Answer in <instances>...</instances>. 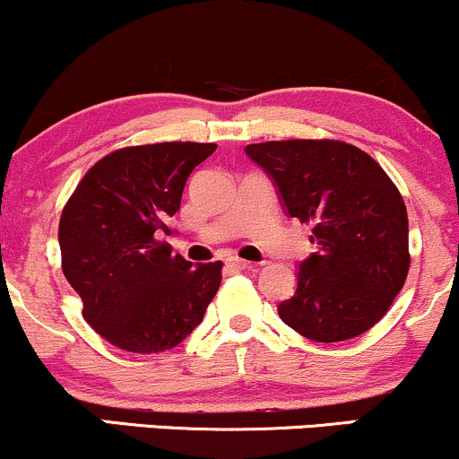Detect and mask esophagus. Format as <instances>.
Masks as SVG:
<instances>
[{
	"label": "esophagus",
	"instance_id": "1",
	"mask_svg": "<svg viewBox=\"0 0 459 459\" xmlns=\"http://www.w3.org/2000/svg\"><path fill=\"white\" fill-rule=\"evenodd\" d=\"M226 265H229L230 270H237V272H241V270H250V267H252V263H250V261H244V259H239V256H230V259L226 261Z\"/></svg>",
	"mask_w": 459,
	"mask_h": 459
}]
</instances>
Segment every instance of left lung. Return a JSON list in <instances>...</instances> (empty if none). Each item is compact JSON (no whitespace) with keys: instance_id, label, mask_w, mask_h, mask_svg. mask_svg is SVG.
Returning a JSON list of instances; mask_svg holds the SVG:
<instances>
[{"instance_id":"left-lung-1","label":"left lung","mask_w":459,"mask_h":459,"mask_svg":"<svg viewBox=\"0 0 459 459\" xmlns=\"http://www.w3.org/2000/svg\"><path fill=\"white\" fill-rule=\"evenodd\" d=\"M246 152L276 181L291 218L313 226L319 252L299 263L278 315L317 343L360 336L380 321L410 270L408 212L365 151L341 140H273Z\"/></svg>"}]
</instances>
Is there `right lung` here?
I'll return each mask as SVG.
<instances>
[{"mask_svg":"<svg viewBox=\"0 0 459 459\" xmlns=\"http://www.w3.org/2000/svg\"><path fill=\"white\" fill-rule=\"evenodd\" d=\"M215 149L213 142H157L112 151L62 209V272L82 298L83 319L118 350H172L218 293L222 261L192 267L161 239L172 235L187 177Z\"/></svg>","mask_w":459,"mask_h":459,"instance_id":"add662e5","label":"right lung"}]
</instances>
